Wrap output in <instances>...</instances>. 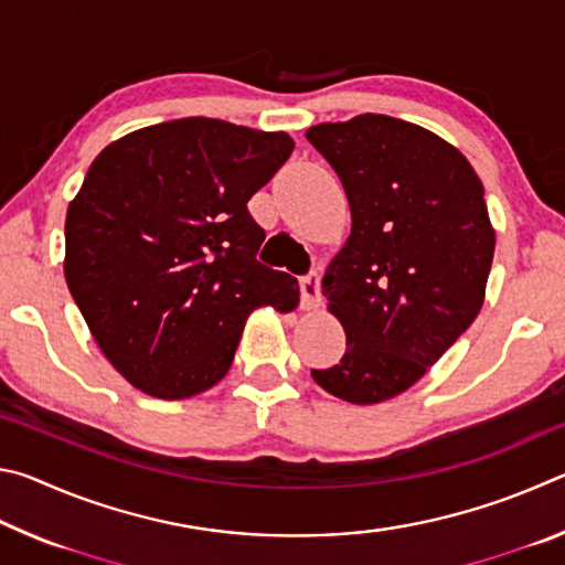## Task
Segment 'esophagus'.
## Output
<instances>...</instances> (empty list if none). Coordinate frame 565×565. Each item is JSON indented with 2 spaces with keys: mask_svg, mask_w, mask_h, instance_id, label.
Returning <instances> with one entry per match:
<instances>
[{
  "mask_svg": "<svg viewBox=\"0 0 565 565\" xmlns=\"http://www.w3.org/2000/svg\"><path fill=\"white\" fill-rule=\"evenodd\" d=\"M321 303V279L319 274H309L301 279V309L313 311Z\"/></svg>",
  "mask_w": 565,
  "mask_h": 565,
  "instance_id": "esophagus-1",
  "label": "esophagus"
}]
</instances>
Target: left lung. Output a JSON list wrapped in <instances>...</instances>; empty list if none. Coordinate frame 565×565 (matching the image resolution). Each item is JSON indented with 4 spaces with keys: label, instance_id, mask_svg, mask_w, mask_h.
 <instances>
[{
    "label": "left lung",
    "instance_id": "obj_1",
    "mask_svg": "<svg viewBox=\"0 0 565 565\" xmlns=\"http://www.w3.org/2000/svg\"><path fill=\"white\" fill-rule=\"evenodd\" d=\"M306 139L351 209V234L321 281L347 353L311 376L374 406L414 386L481 311L495 248L483 184L438 134L384 114L317 124Z\"/></svg>",
    "mask_w": 565,
    "mask_h": 565
}]
</instances>
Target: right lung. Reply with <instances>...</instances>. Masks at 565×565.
Instances as JSON below:
<instances>
[{
  "label": "right lung",
  "instance_id": "obj_1",
  "mask_svg": "<svg viewBox=\"0 0 565 565\" xmlns=\"http://www.w3.org/2000/svg\"><path fill=\"white\" fill-rule=\"evenodd\" d=\"M294 151L286 131L189 117L99 151L66 209L64 279L104 356L134 388L179 401L216 386L259 306L289 313L299 281L256 262L248 199Z\"/></svg>",
  "mask_w": 565,
  "mask_h": 565
}]
</instances>
